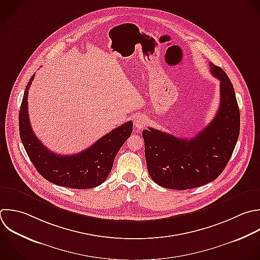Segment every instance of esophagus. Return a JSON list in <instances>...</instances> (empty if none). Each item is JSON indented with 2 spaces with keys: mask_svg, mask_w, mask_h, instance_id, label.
I'll list each match as a JSON object with an SVG mask.
<instances>
[{
  "mask_svg": "<svg viewBox=\"0 0 260 260\" xmlns=\"http://www.w3.org/2000/svg\"><path fill=\"white\" fill-rule=\"evenodd\" d=\"M146 125H147V119H146L145 116H137L134 119V127L137 130L143 129Z\"/></svg>",
  "mask_w": 260,
  "mask_h": 260,
  "instance_id": "1",
  "label": "esophagus"
}]
</instances>
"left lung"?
<instances>
[{
	"label": "left lung",
	"mask_w": 260,
	"mask_h": 260,
	"mask_svg": "<svg viewBox=\"0 0 260 260\" xmlns=\"http://www.w3.org/2000/svg\"><path fill=\"white\" fill-rule=\"evenodd\" d=\"M219 80V108L213 120L190 139L159 130L144 129L147 171L161 187L186 190L215 180L225 168L240 133V111L235 90L225 72L209 63Z\"/></svg>",
	"instance_id": "obj_1"
}]
</instances>
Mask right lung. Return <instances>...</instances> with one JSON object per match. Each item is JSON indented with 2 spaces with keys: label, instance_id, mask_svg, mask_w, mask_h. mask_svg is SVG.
I'll use <instances>...</instances> for the list:
<instances>
[{
  "label": "right lung",
  "instance_id": "add662e5",
  "mask_svg": "<svg viewBox=\"0 0 260 260\" xmlns=\"http://www.w3.org/2000/svg\"><path fill=\"white\" fill-rule=\"evenodd\" d=\"M30 78L19 111V132L23 146L37 171L49 182L74 189H89L104 183L115 157L132 133L133 123H124L100 138L90 147L76 154H57L49 150L36 136L28 117L27 98Z\"/></svg>",
  "mask_w": 260,
  "mask_h": 260
}]
</instances>
